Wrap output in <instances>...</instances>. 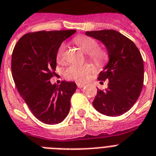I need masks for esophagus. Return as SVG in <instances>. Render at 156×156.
<instances>
[{"instance_id": "1", "label": "esophagus", "mask_w": 156, "mask_h": 156, "mask_svg": "<svg viewBox=\"0 0 156 156\" xmlns=\"http://www.w3.org/2000/svg\"><path fill=\"white\" fill-rule=\"evenodd\" d=\"M76 85H77V87H79V88H82V87H84V86H85V84H84V83H77Z\"/></svg>"}]
</instances>
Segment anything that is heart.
Here are the masks:
<instances>
[{
	"label": "heart",
	"instance_id": "1",
	"mask_svg": "<svg viewBox=\"0 0 156 156\" xmlns=\"http://www.w3.org/2000/svg\"><path fill=\"white\" fill-rule=\"evenodd\" d=\"M74 43L79 46L83 52L87 53V58L97 65H101L108 60V52L106 50L98 46L96 40L85 35H79L73 39ZM65 60V44H61L56 52V60L59 63H63ZM93 68L91 64L83 65H70L65 70V76L69 79L76 81L84 82L92 73Z\"/></svg>",
	"mask_w": 156,
	"mask_h": 156
}]
</instances>
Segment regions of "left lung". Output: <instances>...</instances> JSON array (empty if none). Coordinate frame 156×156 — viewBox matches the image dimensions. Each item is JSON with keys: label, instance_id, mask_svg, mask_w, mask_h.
I'll list each match as a JSON object with an SVG mask.
<instances>
[{"label": "left lung", "instance_id": "1", "mask_svg": "<svg viewBox=\"0 0 156 156\" xmlns=\"http://www.w3.org/2000/svg\"><path fill=\"white\" fill-rule=\"evenodd\" d=\"M104 44L109 61L98 80L108 81L105 91L97 90L92 102L99 112L119 116L127 112L138 100L144 85V60L140 50L129 38L117 31L104 29L86 32Z\"/></svg>", "mask_w": 156, "mask_h": 156}]
</instances>
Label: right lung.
I'll return each mask as SVG.
<instances>
[{
  "label": "right lung",
  "mask_w": 156,
  "mask_h": 156,
  "mask_svg": "<svg viewBox=\"0 0 156 156\" xmlns=\"http://www.w3.org/2000/svg\"><path fill=\"white\" fill-rule=\"evenodd\" d=\"M76 30L40 31L24 35L14 47L11 69L14 83L35 117L46 124L61 123L70 110L75 82L52 84L56 52Z\"/></svg>",
  "instance_id": "add662e5"
}]
</instances>
